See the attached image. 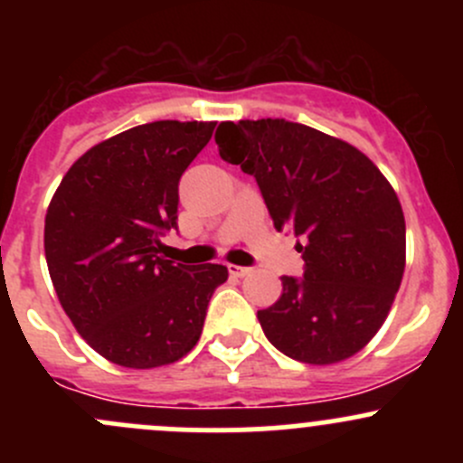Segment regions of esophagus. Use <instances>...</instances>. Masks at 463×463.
Instances as JSON below:
<instances>
[{
    "mask_svg": "<svg viewBox=\"0 0 463 463\" xmlns=\"http://www.w3.org/2000/svg\"><path fill=\"white\" fill-rule=\"evenodd\" d=\"M228 273L235 275V278H244V275L250 273L249 266H237V264H228Z\"/></svg>",
    "mask_w": 463,
    "mask_h": 463,
    "instance_id": "1",
    "label": "esophagus"
}]
</instances>
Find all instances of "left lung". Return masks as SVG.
Wrapping results in <instances>:
<instances>
[{
	"mask_svg": "<svg viewBox=\"0 0 463 463\" xmlns=\"http://www.w3.org/2000/svg\"><path fill=\"white\" fill-rule=\"evenodd\" d=\"M219 156L255 176L273 226L298 237L305 275L258 311L288 358L331 365L385 322L405 269V219L381 170L354 145L284 118L222 123Z\"/></svg>",
	"mask_w": 463,
	"mask_h": 463,
	"instance_id": "8db88e82",
	"label": "left lung"
}]
</instances>
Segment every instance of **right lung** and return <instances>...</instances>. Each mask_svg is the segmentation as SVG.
I'll list each match as a JSON object with an SVG mask.
<instances>
[{"label":"right lung","mask_w":463,"mask_h":463,"mask_svg":"<svg viewBox=\"0 0 463 463\" xmlns=\"http://www.w3.org/2000/svg\"><path fill=\"white\" fill-rule=\"evenodd\" d=\"M217 123L156 120L93 145L55 190L44 253L58 300L107 361L152 370L184 358L202 335L222 264L158 255L176 228L179 179Z\"/></svg>","instance_id":"obj_1"}]
</instances>
